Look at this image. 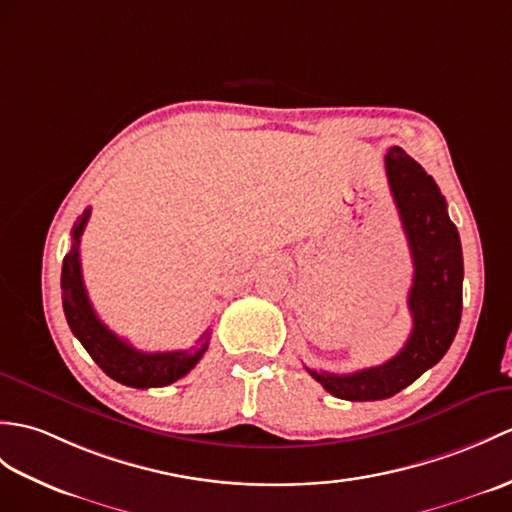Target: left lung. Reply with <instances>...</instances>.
<instances>
[{
  "label": "left lung",
  "instance_id": "obj_1",
  "mask_svg": "<svg viewBox=\"0 0 512 512\" xmlns=\"http://www.w3.org/2000/svg\"><path fill=\"white\" fill-rule=\"evenodd\" d=\"M386 174L406 231L414 277L408 292L410 338L388 362L349 375L307 368L331 395L347 401H377L397 395L441 362L454 342L462 314V246L447 202L434 178L401 148L386 154Z\"/></svg>",
  "mask_w": 512,
  "mask_h": 512
}]
</instances>
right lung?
Returning a JSON list of instances; mask_svg holds the SVG:
<instances>
[{"label": "right lung", "mask_w": 512, "mask_h": 512, "mask_svg": "<svg viewBox=\"0 0 512 512\" xmlns=\"http://www.w3.org/2000/svg\"><path fill=\"white\" fill-rule=\"evenodd\" d=\"M91 216V207L82 211V216L71 229V248L63 259L61 272V290H63V310L69 323L71 334H74L82 347L98 364L102 371L115 382L130 388H161L168 386L176 379L185 377L198 360L205 355L209 347L211 329L202 334L194 347L185 351H165V353H144L130 347L126 340L115 336L106 327L98 314L93 312L91 301L82 281L80 268V237L85 231Z\"/></svg>", "instance_id": "add662e5"}]
</instances>
